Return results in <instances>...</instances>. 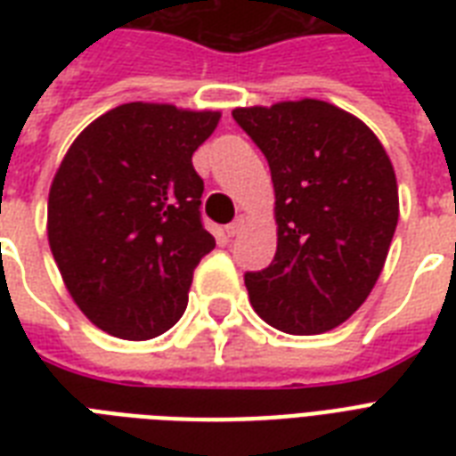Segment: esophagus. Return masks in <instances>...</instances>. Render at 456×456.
<instances>
[{
  "label": "esophagus",
  "instance_id": "1",
  "mask_svg": "<svg viewBox=\"0 0 456 456\" xmlns=\"http://www.w3.org/2000/svg\"><path fill=\"white\" fill-rule=\"evenodd\" d=\"M243 224H246V220H243V217H236V220L232 222V224H227V236H236V234H239V232H241V229H243Z\"/></svg>",
  "mask_w": 456,
  "mask_h": 456
}]
</instances>
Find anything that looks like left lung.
I'll use <instances>...</instances> for the list:
<instances>
[{"mask_svg":"<svg viewBox=\"0 0 456 456\" xmlns=\"http://www.w3.org/2000/svg\"><path fill=\"white\" fill-rule=\"evenodd\" d=\"M270 163L277 256L246 274L253 310L312 336L350 319L381 277L400 217L397 179L374 132L319 99L234 109Z\"/></svg>","mask_w":456,"mask_h":456,"instance_id":"1","label":"left lung"}]
</instances>
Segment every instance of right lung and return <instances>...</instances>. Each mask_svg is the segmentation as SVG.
<instances>
[{
  "mask_svg": "<svg viewBox=\"0 0 456 456\" xmlns=\"http://www.w3.org/2000/svg\"><path fill=\"white\" fill-rule=\"evenodd\" d=\"M220 110L132 102L77 134L49 189L46 236L70 298L102 331L149 340L179 322L200 257L193 151Z\"/></svg>",
  "mask_w": 456,
  "mask_h": 456,
  "instance_id": "add662e5",
  "label": "right lung"
}]
</instances>
